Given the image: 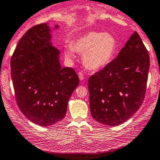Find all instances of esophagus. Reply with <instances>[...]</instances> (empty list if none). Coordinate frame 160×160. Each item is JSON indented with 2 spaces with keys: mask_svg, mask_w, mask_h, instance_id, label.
<instances>
[{
  "mask_svg": "<svg viewBox=\"0 0 160 160\" xmlns=\"http://www.w3.org/2000/svg\"><path fill=\"white\" fill-rule=\"evenodd\" d=\"M78 78H79V79L81 81L84 80V78H85V75H84L83 72H78Z\"/></svg>",
  "mask_w": 160,
  "mask_h": 160,
  "instance_id": "1",
  "label": "esophagus"
}]
</instances>
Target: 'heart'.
Listing matches in <instances>:
<instances>
[{
  "instance_id": "b5f03b06",
  "label": "heart",
  "mask_w": 160,
  "mask_h": 160,
  "mask_svg": "<svg viewBox=\"0 0 160 160\" xmlns=\"http://www.w3.org/2000/svg\"><path fill=\"white\" fill-rule=\"evenodd\" d=\"M116 39L111 34L90 31L77 38L72 46L66 49L68 57H73L74 50L83 53L82 61L85 67L91 70H98L106 66L116 52Z\"/></svg>"
}]
</instances>
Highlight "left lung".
<instances>
[{
    "label": "left lung",
    "mask_w": 160,
    "mask_h": 160,
    "mask_svg": "<svg viewBox=\"0 0 160 160\" xmlns=\"http://www.w3.org/2000/svg\"><path fill=\"white\" fill-rule=\"evenodd\" d=\"M149 69L148 51L134 32L118 57L89 78L92 118L112 127L130 119L144 100Z\"/></svg>",
    "instance_id": "8db88e82"
}]
</instances>
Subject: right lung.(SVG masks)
I'll return each mask as SVG.
<instances>
[{
    "mask_svg": "<svg viewBox=\"0 0 160 160\" xmlns=\"http://www.w3.org/2000/svg\"><path fill=\"white\" fill-rule=\"evenodd\" d=\"M51 39L47 23L34 26L20 39L11 59L18 108L30 121L42 127L65 118L68 101L79 84L74 68L60 66L59 50Z\"/></svg>",
    "mask_w": 160,
    "mask_h": 160,
    "instance_id": "obj_1",
    "label": "right lung"
}]
</instances>
